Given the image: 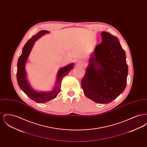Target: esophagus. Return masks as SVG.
Instances as JSON below:
<instances>
[{
  "mask_svg": "<svg viewBox=\"0 0 147 147\" xmlns=\"http://www.w3.org/2000/svg\"><path fill=\"white\" fill-rule=\"evenodd\" d=\"M78 63L80 64V63H83V61H82V60H79V61H78Z\"/></svg>",
  "mask_w": 147,
  "mask_h": 147,
  "instance_id": "1",
  "label": "esophagus"
}]
</instances>
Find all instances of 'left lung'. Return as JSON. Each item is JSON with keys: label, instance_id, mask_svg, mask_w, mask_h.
I'll use <instances>...</instances> for the list:
<instances>
[{"label": "left lung", "instance_id": "8db88e82", "mask_svg": "<svg viewBox=\"0 0 147 147\" xmlns=\"http://www.w3.org/2000/svg\"><path fill=\"white\" fill-rule=\"evenodd\" d=\"M101 36L102 42L90 57L81 84L87 98L105 104L125 89L128 65L125 51L118 38L107 32H102Z\"/></svg>", "mask_w": 147, "mask_h": 147}]
</instances>
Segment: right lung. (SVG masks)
<instances>
[{
  "mask_svg": "<svg viewBox=\"0 0 147 147\" xmlns=\"http://www.w3.org/2000/svg\"><path fill=\"white\" fill-rule=\"evenodd\" d=\"M48 33V31L42 30L38 32L36 35L33 36L24 46L21 56L19 57L17 64L18 69L16 77L20 88L26 94L28 98L37 103L47 102L57 97L61 90V84L63 77L67 76L70 72L71 69H73L74 65V63H71L59 69L57 74L55 86L52 91L38 92L35 91L30 86L27 80L25 64L34 45V43L42 36Z\"/></svg>",
  "mask_w": 147,
  "mask_h": 147,
  "instance_id": "1",
  "label": "right lung"
}]
</instances>
